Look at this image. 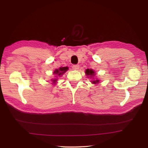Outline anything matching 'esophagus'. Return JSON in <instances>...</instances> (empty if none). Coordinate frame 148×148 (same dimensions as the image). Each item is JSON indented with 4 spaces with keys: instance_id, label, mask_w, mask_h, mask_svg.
I'll return each mask as SVG.
<instances>
[{
    "instance_id": "obj_1",
    "label": "esophagus",
    "mask_w": 148,
    "mask_h": 148,
    "mask_svg": "<svg viewBox=\"0 0 148 148\" xmlns=\"http://www.w3.org/2000/svg\"><path fill=\"white\" fill-rule=\"evenodd\" d=\"M72 69H73V70H78V69H79V65H72Z\"/></svg>"
}]
</instances>
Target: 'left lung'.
Instances as JSON below:
<instances>
[{"label":"left lung","mask_w":148,"mask_h":148,"mask_svg":"<svg viewBox=\"0 0 148 148\" xmlns=\"http://www.w3.org/2000/svg\"><path fill=\"white\" fill-rule=\"evenodd\" d=\"M85 74H86V76H87L88 78H90V79H93L91 81V83H93V84H99L100 83V80L98 79V78H93L95 76V74L96 72L95 71H93V69H86L85 71Z\"/></svg>","instance_id":"1"}]
</instances>
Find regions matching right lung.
<instances>
[{
	"instance_id": "obj_1",
	"label": "right lung",
	"mask_w": 148,
	"mask_h": 148,
	"mask_svg": "<svg viewBox=\"0 0 148 148\" xmlns=\"http://www.w3.org/2000/svg\"><path fill=\"white\" fill-rule=\"evenodd\" d=\"M69 69L68 67H60L59 69H56L53 72V74L55 75L56 78H54V79H51V81H52V83L55 84V83L57 82L58 78L60 77L63 74L65 73L66 71H67Z\"/></svg>"
}]
</instances>
